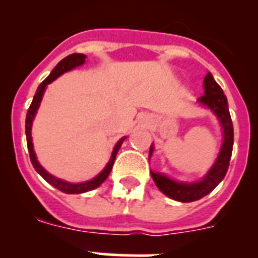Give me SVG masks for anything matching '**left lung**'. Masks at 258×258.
<instances>
[{
    "instance_id": "left-lung-1",
    "label": "left lung",
    "mask_w": 258,
    "mask_h": 258,
    "mask_svg": "<svg viewBox=\"0 0 258 258\" xmlns=\"http://www.w3.org/2000/svg\"><path fill=\"white\" fill-rule=\"evenodd\" d=\"M203 86H204V95L198 98L197 103L212 111V113L220 121L221 129H222V145L211 169L200 181L195 182L175 181L164 173L150 170L157 188L170 199L181 203L195 202L212 192L217 187V184L225 178L229 169L230 159H231L234 129H232L231 116H230L229 106H227V98L223 94L221 86L214 81L211 72H208L204 77ZM152 152H154V145L150 147L149 159L152 156Z\"/></svg>"
}]
</instances>
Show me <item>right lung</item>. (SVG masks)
<instances>
[{
    "label": "right lung",
    "instance_id": "right-lung-1",
    "mask_svg": "<svg viewBox=\"0 0 258 258\" xmlns=\"http://www.w3.org/2000/svg\"><path fill=\"white\" fill-rule=\"evenodd\" d=\"M86 55L85 54H79V52H75V54H71V55L66 56L64 59H61L58 64L54 67V70L50 72L49 76L40 84V86L37 88V92H36L35 97H33V101H32L31 106L28 108V112H27L26 117V136H27V146H28V151H29V157H31L32 165L36 169V172L47 182L51 186H54L55 188H58L59 191L66 194H83L88 192V191H92L94 188L99 187L106 178L108 177V174L111 173V169H112L113 163H115L116 155H117V151L121 147L124 140H126V137H122L121 140H118L117 143L113 147L112 155H111V159L107 163V165L104 166V169L102 170L98 175H95L94 178L89 179V181L85 182H80V183H72V182H67L64 179L58 178L55 175L50 174L44 166L41 165L40 161L37 160V156H36L35 149H33V142H32V124H33V120H35V116L37 113V109L40 107L41 101H42V97H44V93L46 90L47 85L51 84L55 79H58L59 76H61L63 74L68 72V71H72L74 68L80 67L85 63Z\"/></svg>",
    "mask_w": 258,
    "mask_h": 258
}]
</instances>
